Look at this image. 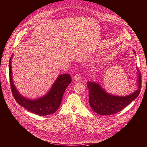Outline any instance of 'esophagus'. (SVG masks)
Returning a JSON list of instances; mask_svg holds the SVG:
<instances>
[{
  "label": "esophagus",
  "instance_id": "esophagus-1",
  "mask_svg": "<svg viewBox=\"0 0 147 147\" xmlns=\"http://www.w3.org/2000/svg\"><path fill=\"white\" fill-rule=\"evenodd\" d=\"M81 78V74L80 73H77L74 76V79L76 80V81H77L79 79Z\"/></svg>",
  "mask_w": 147,
  "mask_h": 147
}]
</instances>
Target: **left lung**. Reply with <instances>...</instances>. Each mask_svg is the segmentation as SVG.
Segmentation results:
<instances>
[{"label":"left lung","instance_id":"obj_1","mask_svg":"<svg viewBox=\"0 0 147 147\" xmlns=\"http://www.w3.org/2000/svg\"><path fill=\"white\" fill-rule=\"evenodd\" d=\"M138 89L126 96H117L106 92L99 84L88 81L89 103L96 113L102 115H109L121 111L138 96L141 88V76L138 73Z\"/></svg>","mask_w":147,"mask_h":147}]
</instances>
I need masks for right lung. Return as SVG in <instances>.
I'll use <instances>...</instances> for the list:
<instances>
[{
	"label": "right lung",
	"instance_id": "obj_1",
	"mask_svg": "<svg viewBox=\"0 0 147 147\" xmlns=\"http://www.w3.org/2000/svg\"><path fill=\"white\" fill-rule=\"evenodd\" d=\"M11 58L9 62V77L11 92L18 105L30 112L40 116H46L54 113L60 107L63 93L71 82L68 74L60 75L46 95L35 100H29L22 97L14 86L12 78Z\"/></svg>",
	"mask_w": 147,
	"mask_h": 147
}]
</instances>
